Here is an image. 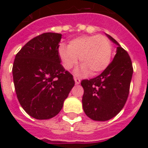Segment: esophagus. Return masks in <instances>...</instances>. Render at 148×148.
<instances>
[{
    "instance_id": "obj_1",
    "label": "esophagus",
    "mask_w": 148,
    "mask_h": 148,
    "mask_svg": "<svg viewBox=\"0 0 148 148\" xmlns=\"http://www.w3.org/2000/svg\"><path fill=\"white\" fill-rule=\"evenodd\" d=\"M74 81H75V84H79L81 83V80L79 78H77V77H74Z\"/></svg>"
}]
</instances>
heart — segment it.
<instances>
[{
	"instance_id": "1",
	"label": "heart",
	"mask_w": 148,
	"mask_h": 148,
	"mask_svg": "<svg viewBox=\"0 0 148 148\" xmlns=\"http://www.w3.org/2000/svg\"><path fill=\"white\" fill-rule=\"evenodd\" d=\"M111 45L103 35H85L74 38L68 46L60 45L58 48L62 64L71 70L77 64L78 57L82 66L80 72L90 75L101 74L108 67L111 59Z\"/></svg>"
}]
</instances>
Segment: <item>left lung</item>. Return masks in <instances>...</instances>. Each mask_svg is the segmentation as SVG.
<instances>
[{"instance_id": "8db88e82", "label": "left lung", "mask_w": 148, "mask_h": 148, "mask_svg": "<svg viewBox=\"0 0 148 148\" xmlns=\"http://www.w3.org/2000/svg\"><path fill=\"white\" fill-rule=\"evenodd\" d=\"M107 36L117 45L114 58L100 75L81 83L84 88V111L90 119L98 121L111 119L124 108L133 74L127 52L111 36Z\"/></svg>"}]
</instances>
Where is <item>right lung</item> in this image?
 Listing matches in <instances>:
<instances>
[{"instance_id":"right-lung-1","label":"right lung","mask_w":148,"mask_h":148,"mask_svg":"<svg viewBox=\"0 0 148 148\" xmlns=\"http://www.w3.org/2000/svg\"><path fill=\"white\" fill-rule=\"evenodd\" d=\"M61 34L44 33L29 40L16 54L12 73L20 104L34 118H52L62 109L74 85L70 72L60 64Z\"/></svg>"}]
</instances>
